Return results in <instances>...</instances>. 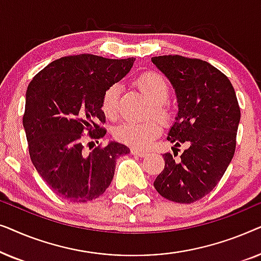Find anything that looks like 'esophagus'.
<instances>
[{
	"mask_svg": "<svg viewBox=\"0 0 261 261\" xmlns=\"http://www.w3.org/2000/svg\"><path fill=\"white\" fill-rule=\"evenodd\" d=\"M132 154L133 155H137V156H145L146 154H147V153L146 152H144V151H140V149H135V148H133L132 149Z\"/></svg>",
	"mask_w": 261,
	"mask_h": 261,
	"instance_id": "obj_1",
	"label": "esophagus"
}]
</instances>
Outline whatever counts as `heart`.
<instances>
[{"mask_svg":"<svg viewBox=\"0 0 261 261\" xmlns=\"http://www.w3.org/2000/svg\"><path fill=\"white\" fill-rule=\"evenodd\" d=\"M137 88L153 106V115L162 122H166L170 113L163 105L169 99L170 88L165 78L155 72H147L138 78ZM120 87L110 85L102 95L101 108L107 119H115L117 116V102H119ZM160 134V127L156 122L133 123L122 122L114 129L116 140L133 148L142 149L148 147Z\"/></svg>","mask_w":261,"mask_h":261,"instance_id":"1","label":"heart"}]
</instances>
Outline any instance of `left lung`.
<instances>
[{
  "instance_id": "8db88e82",
  "label": "left lung",
  "mask_w": 261,
  "mask_h": 261,
  "mask_svg": "<svg viewBox=\"0 0 261 261\" xmlns=\"http://www.w3.org/2000/svg\"><path fill=\"white\" fill-rule=\"evenodd\" d=\"M152 63L174 89L178 113L167 140L187 146L180 159L164 154L155 190L169 201L194 203L216 187L233 159L240 107L226 74L201 59L153 57Z\"/></svg>"
}]
</instances>
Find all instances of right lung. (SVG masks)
<instances>
[{"mask_svg":"<svg viewBox=\"0 0 261 261\" xmlns=\"http://www.w3.org/2000/svg\"><path fill=\"white\" fill-rule=\"evenodd\" d=\"M135 58L94 55L64 57L41 70L28 85L23 128L31 160L46 184L70 202L101 196L115 172L116 159L129 148L109 141L85 153L83 134L101 139L106 129L102 95L129 72Z\"/></svg>","mask_w":261,"mask_h":261,"instance_id":"right-lung-1","label":"right lung"}]
</instances>
